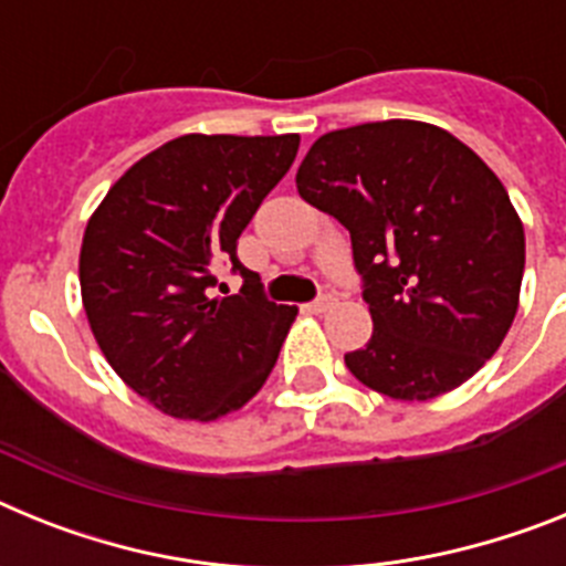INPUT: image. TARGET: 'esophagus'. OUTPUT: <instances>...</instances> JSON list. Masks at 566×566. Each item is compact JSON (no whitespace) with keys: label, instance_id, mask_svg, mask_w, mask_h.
<instances>
[{"label":"esophagus","instance_id":"1","mask_svg":"<svg viewBox=\"0 0 566 566\" xmlns=\"http://www.w3.org/2000/svg\"><path fill=\"white\" fill-rule=\"evenodd\" d=\"M332 306H334V294H323V297H317V300H312V303H308V312L323 314V312H328Z\"/></svg>","mask_w":566,"mask_h":566}]
</instances>
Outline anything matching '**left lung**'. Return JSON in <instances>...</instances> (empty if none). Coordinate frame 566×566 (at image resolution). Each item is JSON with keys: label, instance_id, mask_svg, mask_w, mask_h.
Instances as JSON below:
<instances>
[{"label": "left lung", "instance_id": "8db88e82", "mask_svg": "<svg viewBox=\"0 0 566 566\" xmlns=\"http://www.w3.org/2000/svg\"><path fill=\"white\" fill-rule=\"evenodd\" d=\"M303 201L352 234L374 319L348 371L394 399H433L488 363L513 326L524 229L493 169L451 133L374 122L319 135Z\"/></svg>", "mask_w": 566, "mask_h": 566}]
</instances>
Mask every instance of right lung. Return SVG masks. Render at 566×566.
<instances>
[{"label":"right lung","instance_id":"1","mask_svg":"<svg viewBox=\"0 0 566 566\" xmlns=\"http://www.w3.org/2000/svg\"><path fill=\"white\" fill-rule=\"evenodd\" d=\"M300 135H181L144 155L90 218L78 280L113 371L178 419L238 411L266 382L294 306L238 260V238L292 167ZM244 277L214 298L217 269Z\"/></svg>","mask_w":566,"mask_h":566}]
</instances>
